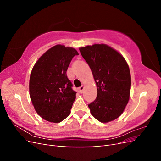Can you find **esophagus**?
Listing matches in <instances>:
<instances>
[{"label":"esophagus","instance_id":"esophagus-1","mask_svg":"<svg viewBox=\"0 0 161 161\" xmlns=\"http://www.w3.org/2000/svg\"><path fill=\"white\" fill-rule=\"evenodd\" d=\"M84 88H85V86H84L83 85H82L81 86H80L79 88V91L80 92V93H82V91H83V90H84Z\"/></svg>","mask_w":161,"mask_h":161}]
</instances>
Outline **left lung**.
<instances>
[{
    "label": "left lung",
    "instance_id": "obj_1",
    "mask_svg": "<svg viewBox=\"0 0 161 161\" xmlns=\"http://www.w3.org/2000/svg\"><path fill=\"white\" fill-rule=\"evenodd\" d=\"M90 66L96 82V99L88 106L91 115L102 123L122 114L130 99L131 75L127 62L118 51L106 44L79 48Z\"/></svg>",
    "mask_w": 161,
    "mask_h": 161
}]
</instances>
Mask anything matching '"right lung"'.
<instances>
[{
    "label": "right lung",
    "mask_w": 161,
    "mask_h": 161,
    "mask_svg": "<svg viewBox=\"0 0 161 161\" xmlns=\"http://www.w3.org/2000/svg\"><path fill=\"white\" fill-rule=\"evenodd\" d=\"M79 53L71 47L58 44L36 62L30 79V95L37 114L52 123H59L70 114L76 99L66 71Z\"/></svg>",
    "instance_id": "obj_1"
}]
</instances>
